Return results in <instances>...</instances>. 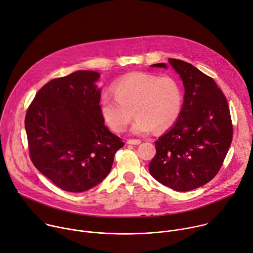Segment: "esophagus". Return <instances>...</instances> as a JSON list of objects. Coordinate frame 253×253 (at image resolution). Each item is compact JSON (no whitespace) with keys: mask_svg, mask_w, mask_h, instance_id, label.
<instances>
[{"mask_svg":"<svg viewBox=\"0 0 253 253\" xmlns=\"http://www.w3.org/2000/svg\"><path fill=\"white\" fill-rule=\"evenodd\" d=\"M127 143L131 144V145H138V144L141 143V140H139V139H128Z\"/></svg>","mask_w":253,"mask_h":253,"instance_id":"obj_1","label":"esophagus"}]
</instances>
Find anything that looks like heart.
I'll use <instances>...</instances> for the list:
<instances>
[{
	"label": "heart",
	"instance_id": "b5f03b06",
	"mask_svg": "<svg viewBox=\"0 0 253 253\" xmlns=\"http://www.w3.org/2000/svg\"><path fill=\"white\" fill-rule=\"evenodd\" d=\"M114 96L101 97L100 110L106 124L117 133L124 132L133 110L136 119L131 127L135 135L149 134L155 128L171 127L182 110L183 93L180 83L171 76L132 73L113 84Z\"/></svg>",
	"mask_w": 253,
	"mask_h": 253
}]
</instances>
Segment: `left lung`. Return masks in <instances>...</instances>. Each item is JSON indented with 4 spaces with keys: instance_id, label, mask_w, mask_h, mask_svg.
<instances>
[{
    "instance_id": "1",
    "label": "left lung",
    "mask_w": 253,
    "mask_h": 253,
    "mask_svg": "<svg viewBox=\"0 0 253 253\" xmlns=\"http://www.w3.org/2000/svg\"><path fill=\"white\" fill-rule=\"evenodd\" d=\"M169 62L185 86L183 105L173 127L155 141L149 172L163 185L188 192L218 173L232 142L233 126L227 100L211 77L189 62ZM152 66L167 68L166 63Z\"/></svg>"
}]
</instances>
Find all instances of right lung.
Wrapping results in <instances>:
<instances>
[{
    "label": "right lung",
    "instance_id": "obj_1",
    "mask_svg": "<svg viewBox=\"0 0 253 253\" xmlns=\"http://www.w3.org/2000/svg\"><path fill=\"white\" fill-rule=\"evenodd\" d=\"M100 75L79 71L44 84L25 117L35 168L63 191L81 193L110 172L124 146L105 125L100 110Z\"/></svg>",
    "mask_w": 253,
    "mask_h": 253
}]
</instances>
